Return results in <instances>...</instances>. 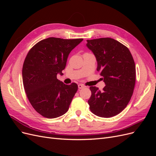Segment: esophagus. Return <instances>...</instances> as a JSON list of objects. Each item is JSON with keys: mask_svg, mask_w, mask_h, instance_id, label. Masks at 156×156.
<instances>
[{"mask_svg": "<svg viewBox=\"0 0 156 156\" xmlns=\"http://www.w3.org/2000/svg\"><path fill=\"white\" fill-rule=\"evenodd\" d=\"M84 86L83 85V84H78V88H79V89H81V88H84Z\"/></svg>", "mask_w": 156, "mask_h": 156, "instance_id": "34e87169", "label": "esophagus"}]
</instances>
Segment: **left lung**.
<instances>
[{"mask_svg": "<svg viewBox=\"0 0 156 156\" xmlns=\"http://www.w3.org/2000/svg\"><path fill=\"white\" fill-rule=\"evenodd\" d=\"M87 46L95 55L97 70L106 84L102 90L90 87V109L100 117L116 116L126 107L133 95L136 79L133 56L126 46L111 37L88 40Z\"/></svg>", "mask_w": 156, "mask_h": 156, "instance_id": "obj_1", "label": "left lung"}]
</instances>
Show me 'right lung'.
<instances>
[{"label": "right lung", "instance_id": "right-lung-1", "mask_svg": "<svg viewBox=\"0 0 156 156\" xmlns=\"http://www.w3.org/2000/svg\"><path fill=\"white\" fill-rule=\"evenodd\" d=\"M83 39L51 37L29 50L23 66V82L27 96L40 115L55 119L65 114L77 92L76 83L65 84L56 77L66 65L69 53Z\"/></svg>", "mask_w": 156, "mask_h": 156}]
</instances>
